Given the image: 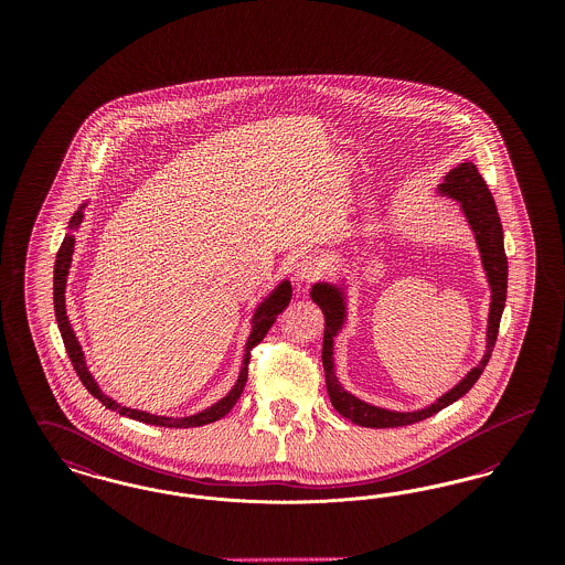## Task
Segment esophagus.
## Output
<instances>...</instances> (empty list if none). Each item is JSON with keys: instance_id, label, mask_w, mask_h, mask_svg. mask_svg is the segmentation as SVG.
Masks as SVG:
<instances>
[{"instance_id": "obj_1", "label": "esophagus", "mask_w": 565, "mask_h": 565, "mask_svg": "<svg viewBox=\"0 0 565 565\" xmlns=\"http://www.w3.org/2000/svg\"><path fill=\"white\" fill-rule=\"evenodd\" d=\"M323 273V260L318 254H302L300 258H296L295 279L300 284H311L316 279H320Z\"/></svg>"}]
</instances>
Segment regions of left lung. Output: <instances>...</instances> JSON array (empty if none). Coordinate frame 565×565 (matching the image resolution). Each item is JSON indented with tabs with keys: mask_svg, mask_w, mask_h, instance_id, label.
<instances>
[{
	"mask_svg": "<svg viewBox=\"0 0 565 565\" xmlns=\"http://www.w3.org/2000/svg\"><path fill=\"white\" fill-rule=\"evenodd\" d=\"M436 196H445L459 203V212L466 217L470 233L475 235V243L481 256L484 279L489 286V313H487V328H484V351L477 366H472L466 375L457 381L451 390L434 398L430 404L411 411H396L387 406L366 403L355 394L348 392L337 376L334 366V339L345 330L350 320V290L351 281L343 270L334 273L332 281H316L311 286V300L322 309L323 313V345L322 364L326 373V390L330 403L337 408L339 415L350 419L362 428H398L424 422L445 406L456 403L483 375L484 366L491 358V351L498 339V328L507 305V286H509V260L504 252V231L500 224V215L495 210L493 196L484 184L483 175L479 173L477 164L463 161L451 169L443 184L434 190ZM390 233L379 242H390Z\"/></svg>",
	"mask_w": 565,
	"mask_h": 565,
	"instance_id": "1",
	"label": "left lung"
}]
</instances>
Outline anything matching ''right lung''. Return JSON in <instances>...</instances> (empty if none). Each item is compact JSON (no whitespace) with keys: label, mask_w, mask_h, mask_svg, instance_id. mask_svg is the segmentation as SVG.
Wrapping results in <instances>:
<instances>
[{"label":"right lung","mask_w":565,"mask_h":565,"mask_svg":"<svg viewBox=\"0 0 565 565\" xmlns=\"http://www.w3.org/2000/svg\"><path fill=\"white\" fill-rule=\"evenodd\" d=\"M88 205V201H84L81 205V210L76 214L70 217V224H67V233L63 237V243L58 247V254H56V263H54V316H56V323H58V332H61V339L65 343V350L67 355L76 369V373L81 376L82 385L104 404L106 408H111L129 419L135 422H141V424H150V426H162V428H196V426H205V424H212L222 419L235 403L239 401L242 396L243 387H245V381H247V364H249V351L252 348H256L269 332L270 326L277 320V316L290 305V298H292V284L288 277H284L270 292L263 296V300L254 307L252 311V318H249V334H247V341H245V350H243V362L242 371L239 376L235 381V385L228 390L226 396H222L217 403L194 413V415H184V417H167V415H154V413H148V411H139V408H131V406H122L120 403H116L114 398H109L108 394L102 392L99 383L95 381V376L90 375L88 366H86V358H84V351L82 345L78 343V337L72 328V322L67 318V309H65V288H67V275H70V267H72V256H74V247H76V233L84 222V207Z\"/></svg>","instance_id":"add662e5"}]
</instances>
